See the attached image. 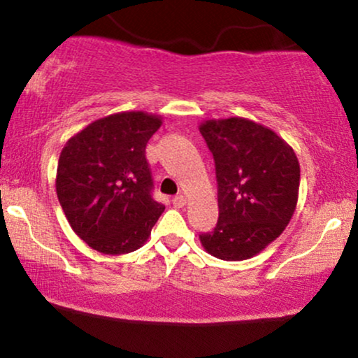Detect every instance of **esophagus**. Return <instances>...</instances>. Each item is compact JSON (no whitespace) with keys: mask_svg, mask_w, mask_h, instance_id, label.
Masks as SVG:
<instances>
[{"mask_svg":"<svg viewBox=\"0 0 358 358\" xmlns=\"http://www.w3.org/2000/svg\"><path fill=\"white\" fill-rule=\"evenodd\" d=\"M173 203H174V207H178V208H182L185 203H187V197H185L184 194H179V195H176V197L173 199Z\"/></svg>","mask_w":358,"mask_h":358,"instance_id":"34e87169","label":"esophagus"}]
</instances>
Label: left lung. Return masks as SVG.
Wrapping results in <instances>:
<instances>
[{
	"mask_svg": "<svg viewBox=\"0 0 358 358\" xmlns=\"http://www.w3.org/2000/svg\"><path fill=\"white\" fill-rule=\"evenodd\" d=\"M213 153L218 223L200 234L202 248L222 261H246L280 236L295 213L300 163L275 131L244 117L200 124Z\"/></svg>",
	"mask_w": 358,
	"mask_h": 358,
	"instance_id": "8db88e82",
	"label": "left lung"
}]
</instances>
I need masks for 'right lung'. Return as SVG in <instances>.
<instances>
[{
  "label": "right lung",
  "instance_id": "right-lung-1",
  "mask_svg": "<svg viewBox=\"0 0 358 358\" xmlns=\"http://www.w3.org/2000/svg\"><path fill=\"white\" fill-rule=\"evenodd\" d=\"M163 117L127 110L78 131L58 158L55 187L78 236L97 252L127 254L148 241L164 205L151 197L148 140Z\"/></svg>",
  "mask_w": 358,
  "mask_h": 358
}]
</instances>
